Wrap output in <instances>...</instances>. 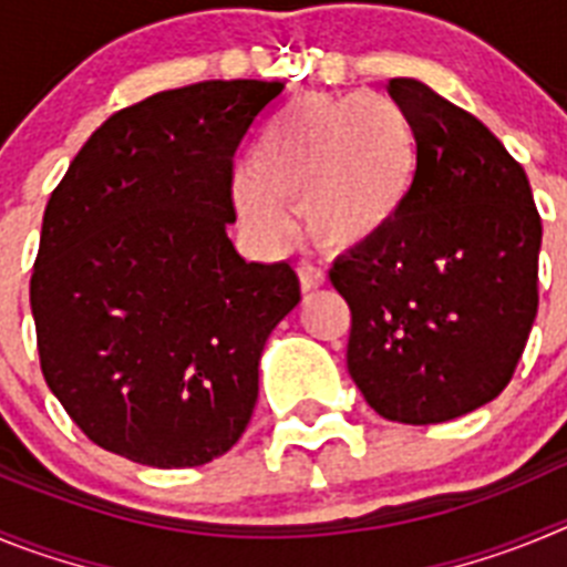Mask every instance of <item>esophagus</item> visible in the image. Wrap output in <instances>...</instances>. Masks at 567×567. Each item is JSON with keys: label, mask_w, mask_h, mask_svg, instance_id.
<instances>
[{"label": "esophagus", "mask_w": 567, "mask_h": 567, "mask_svg": "<svg viewBox=\"0 0 567 567\" xmlns=\"http://www.w3.org/2000/svg\"><path fill=\"white\" fill-rule=\"evenodd\" d=\"M298 280H300V292L309 295V292H318V289L327 284V275L320 272L318 267H312V264H300Z\"/></svg>", "instance_id": "34e87169"}]
</instances>
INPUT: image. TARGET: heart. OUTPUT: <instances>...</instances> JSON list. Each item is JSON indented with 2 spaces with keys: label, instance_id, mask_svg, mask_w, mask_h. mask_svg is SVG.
Segmentation results:
<instances>
[{
  "label": "heart",
  "instance_id": "obj_1",
  "mask_svg": "<svg viewBox=\"0 0 567 567\" xmlns=\"http://www.w3.org/2000/svg\"><path fill=\"white\" fill-rule=\"evenodd\" d=\"M417 173V135L392 99L303 96L264 130L235 204L269 247L287 240L292 209L320 249L352 255L403 221Z\"/></svg>",
  "mask_w": 567,
  "mask_h": 567
}]
</instances>
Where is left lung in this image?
Wrapping results in <instances>:
<instances>
[{
  "instance_id": "left-lung-1",
  "label": "left lung",
  "mask_w": 567,
  "mask_h": 567,
  "mask_svg": "<svg viewBox=\"0 0 567 567\" xmlns=\"http://www.w3.org/2000/svg\"><path fill=\"white\" fill-rule=\"evenodd\" d=\"M420 150L403 221L334 260L352 309L346 363L374 412L429 425L508 385L537 318L543 221L525 169L480 118L417 79H392Z\"/></svg>"
}]
</instances>
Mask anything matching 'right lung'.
I'll return each instance as SVG.
<instances>
[{
	"instance_id": "right-lung-1",
	"label": "right lung",
	"mask_w": 567,
	"mask_h": 567,
	"mask_svg": "<svg viewBox=\"0 0 567 567\" xmlns=\"http://www.w3.org/2000/svg\"><path fill=\"white\" fill-rule=\"evenodd\" d=\"M280 82L164 90L90 135L50 195L30 309L50 392L104 452L193 468L238 443L287 260L235 252L233 155Z\"/></svg>"
}]
</instances>
